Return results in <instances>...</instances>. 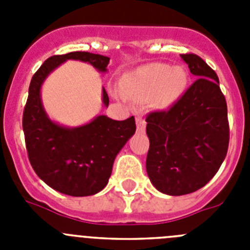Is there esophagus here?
<instances>
[{"mask_svg": "<svg viewBox=\"0 0 250 250\" xmlns=\"http://www.w3.org/2000/svg\"><path fill=\"white\" fill-rule=\"evenodd\" d=\"M135 120H136V130H138L139 132H144L145 127H146V121H145V119L143 118V116H138Z\"/></svg>", "mask_w": 250, "mask_h": 250, "instance_id": "esophagus-1", "label": "esophagus"}]
</instances>
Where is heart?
I'll return each instance as SVG.
<instances>
[{
	"mask_svg": "<svg viewBox=\"0 0 250 250\" xmlns=\"http://www.w3.org/2000/svg\"><path fill=\"white\" fill-rule=\"evenodd\" d=\"M188 72L183 66L170 67L167 63L154 62L138 68L124 77L121 87L131 100L145 101L155 109H167L185 91Z\"/></svg>",
	"mask_w": 250,
	"mask_h": 250,
	"instance_id": "1",
	"label": "heart"
}]
</instances>
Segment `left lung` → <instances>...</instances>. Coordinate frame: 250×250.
I'll return each mask as SVG.
<instances>
[{
    "label": "left lung",
    "instance_id": "8db88e82",
    "mask_svg": "<svg viewBox=\"0 0 250 250\" xmlns=\"http://www.w3.org/2000/svg\"><path fill=\"white\" fill-rule=\"evenodd\" d=\"M195 83L167 111L147 115L146 171L160 193L185 195L210 182L229 145L228 110L215 71L198 55H180Z\"/></svg>",
    "mask_w": 250,
    "mask_h": 250
}]
</instances>
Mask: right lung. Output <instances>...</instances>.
Segmentation results:
<instances>
[{
    "label": "right lung",
    "instance_id": "right-lung-1",
    "mask_svg": "<svg viewBox=\"0 0 250 250\" xmlns=\"http://www.w3.org/2000/svg\"><path fill=\"white\" fill-rule=\"evenodd\" d=\"M67 60H79L106 72L110 57L81 51L48 57L31 80L22 127L28 159L39 178L66 195L89 196L107 185L115 158L135 134V119L118 121L98 115L75 127L51 120L43 109L41 87L46 77ZM103 104L109 106L104 87Z\"/></svg>",
    "mask_w": 250,
    "mask_h": 250
}]
</instances>
